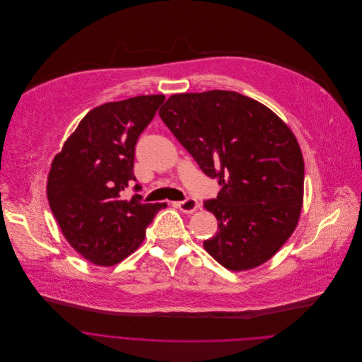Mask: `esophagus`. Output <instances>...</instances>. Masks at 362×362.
Wrapping results in <instances>:
<instances>
[{
	"label": "esophagus",
	"mask_w": 362,
	"mask_h": 362,
	"mask_svg": "<svg viewBox=\"0 0 362 362\" xmlns=\"http://www.w3.org/2000/svg\"><path fill=\"white\" fill-rule=\"evenodd\" d=\"M175 205H177L182 212H185V214H191V212H194V211H197V209L199 208V204L197 202V199H195V198H191V197H188V198L184 199V201L175 202Z\"/></svg>",
	"instance_id": "obj_1"
}]
</instances>
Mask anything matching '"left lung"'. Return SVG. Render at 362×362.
I'll use <instances>...</instances> for the list:
<instances>
[{"mask_svg": "<svg viewBox=\"0 0 362 362\" xmlns=\"http://www.w3.org/2000/svg\"><path fill=\"white\" fill-rule=\"evenodd\" d=\"M160 117L199 168L223 187L204 208L218 220L205 251L231 271L268 261L294 233L304 158L288 125L235 91L174 94Z\"/></svg>", "mask_w": 362, "mask_h": 362, "instance_id": "1", "label": "left lung"}]
</instances>
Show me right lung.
<instances>
[{
    "label": "right lung",
    "mask_w": 362,
    "mask_h": 362,
    "mask_svg": "<svg viewBox=\"0 0 362 362\" xmlns=\"http://www.w3.org/2000/svg\"><path fill=\"white\" fill-rule=\"evenodd\" d=\"M164 100L139 95L91 110L52 160L49 208L69 245L95 265L111 267L132 254L156 214L167 206L142 204L138 194L122 199V191L135 181L138 136Z\"/></svg>",
    "instance_id": "right-lung-1"
}]
</instances>
